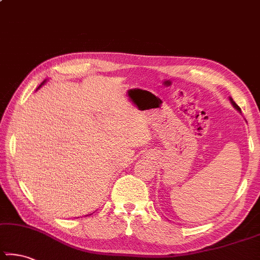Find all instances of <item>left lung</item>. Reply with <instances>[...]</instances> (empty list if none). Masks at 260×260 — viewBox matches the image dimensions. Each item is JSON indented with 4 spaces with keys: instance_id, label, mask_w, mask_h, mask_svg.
<instances>
[{
    "instance_id": "obj_1",
    "label": "left lung",
    "mask_w": 260,
    "mask_h": 260,
    "mask_svg": "<svg viewBox=\"0 0 260 260\" xmlns=\"http://www.w3.org/2000/svg\"><path fill=\"white\" fill-rule=\"evenodd\" d=\"M231 103L233 104V107H235L236 109H237V110H238V111H240V108L238 107V105H237L235 102H233V101H232V99H231Z\"/></svg>"
}]
</instances>
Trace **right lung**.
Here are the masks:
<instances>
[{"label":"right lung","instance_id":"right-lung-1","mask_svg":"<svg viewBox=\"0 0 260 260\" xmlns=\"http://www.w3.org/2000/svg\"><path fill=\"white\" fill-rule=\"evenodd\" d=\"M43 83H44V82H43ZM43 83H42V84H43ZM42 84H41V85H42ZM41 85H40V86H41Z\"/></svg>","mask_w":260,"mask_h":260}]
</instances>
